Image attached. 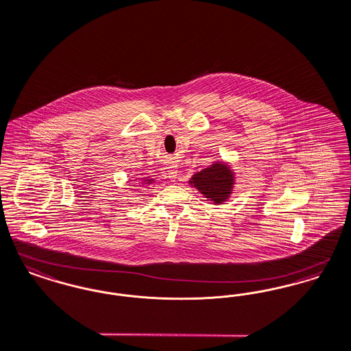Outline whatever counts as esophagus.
Returning <instances> with one entry per match:
<instances>
[{
  "label": "esophagus",
  "mask_w": 351,
  "mask_h": 351,
  "mask_svg": "<svg viewBox=\"0 0 351 351\" xmlns=\"http://www.w3.org/2000/svg\"><path fill=\"white\" fill-rule=\"evenodd\" d=\"M167 174H169V178H170L171 181H176V178H177V169L174 167H170Z\"/></svg>",
  "instance_id": "esophagus-1"
}]
</instances>
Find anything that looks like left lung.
I'll return each instance as SVG.
<instances>
[{
    "label": "left lung",
    "mask_w": 351,
    "mask_h": 351,
    "mask_svg": "<svg viewBox=\"0 0 351 351\" xmlns=\"http://www.w3.org/2000/svg\"><path fill=\"white\" fill-rule=\"evenodd\" d=\"M189 184L195 187L204 195V198H208L214 204H221L232 194L235 176L231 167L219 161L195 173Z\"/></svg>",
    "instance_id": "8db88e82"
}]
</instances>
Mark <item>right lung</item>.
Returning <instances> with one entry per match:
<instances>
[{"label": "right lung", "mask_w": 351, "mask_h": 351, "mask_svg": "<svg viewBox=\"0 0 351 351\" xmlns=\"http://www.w3.org/2000/svg\"><path fill=\"white\" fill-rule=\"evenodd\" d=\"M152 182H153V180H145L144 181V184H152Z\"/></svg>", "instance_id": "1"}]
</instances>
